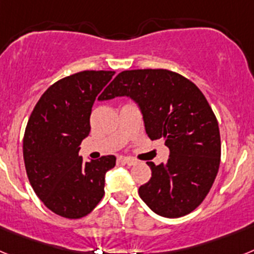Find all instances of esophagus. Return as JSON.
Returning <instances> with one entry per match:
<instances>
[{
	"mask_svg": "<svg viewBox=\"0 0 254 254\" xmlns=\"http://www.w3.org/2000/svg\"><path fill=\"white\" fill-rule=\"evenodd\" d=\"M118 160H120L121 163L127 164V165H133V164L136 163V161H134L133 159H131V158H126V156H120V158H118Z\"/></svg>",
	"mask_w": 254,
	"mask_h": 254,
	"instance_id": "1",
	"label": "esophagus"
}]
</instances>
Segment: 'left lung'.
<instances>
[{
  "label": "left lung",
  "instance_id": "8db88e82",
  "mask_svg": "<svg viewBox=\"0 0 254 254\" xmlns=\"http://www.w3.org/2000/svg\"><path fill=\"white\" fill-rule=\"evenodd\" d=\"M117 96L138 105L147 136L164 138L170 152L165 164L147 161L151 178L140 197L160 216L190 214L212 187L221 156L219 125L205 95L179 73L147 68L118 73L98 99Z\"/></svg>",
  "mask_w": 254,
  "mask_h": 254
}]
</instances>
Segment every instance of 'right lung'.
Listing matches in <instances>:
<instances>
[{"mask_svg": "<svg viewBox=\"0 0 254 254\" xmlns=\"http://www.w3.org/2000/svg\"><path fill=\"white\" fill-rule=\"evenodd\" d=\"M114 71H82L49 86L28 121L22 155L31 187L55 214L80 219L104 196L105 173L116 156L82 161L80 143L90 133L91 108ZM100 96V95H99Z\"/></svg>", "mask_w": 254, "mask_h": 254, "instance_id": "obj_1", "label": "right lung"}]
</instances>
